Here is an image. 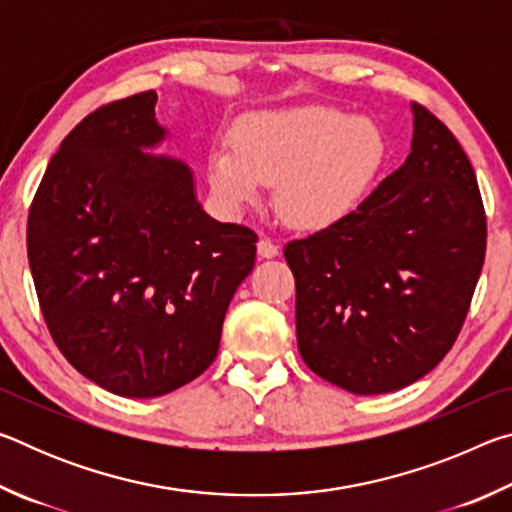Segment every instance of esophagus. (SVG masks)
Segmentation results:
<instances>
[{
    "mask_svg": "<svg viewBox=\"0 0 512 512\" xmlns=\"http://www.w3.org/2000/svg\"><path fill=\"white\" fill-rule=\"evenodd\" d=\"M257 255L262 259H273V257L280 255V248H277L268 237H262L257 241Z\"/></svg>",
    "mask_w": 512,
    "mask_h": 512,
    "instance_id": "1",
    "label": "esophagus"
}]
</instances>
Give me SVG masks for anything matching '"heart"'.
<instances>
[{
    "mask_svg": "<svg viewBox=\"0 0 512 512\" xmlns=\"http://www.w3.org/2000/svg\"><path fill=\"white\" fill-rule=\"evenodd\" d=\"M386 140L368 117L329 106L259 110L241 117L232 146L210 153V185L230 210L275 183V210L300 230L327 228L357 207L384 164Z\"/></svg>",
    "mask_w": 512,
    "mask_h": 512,
    "instance_id": "1",
    "label": "heart"
}]
</instances>
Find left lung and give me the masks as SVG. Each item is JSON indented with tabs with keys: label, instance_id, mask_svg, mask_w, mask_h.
<instances>
[{
	"label": "left lung",
	"instance_id": "obj_1",
	"mask_svg": "<svg viewBox=\"0 0 512 512\" xmlns=\"http://www.w3.org/2000/svg\"><path fill=\"white\" fill-rule=\"evenodd\" d=\"M406 160L357 210L284 257L296 277L298 350L354 395L400 391L452 348L485 257V214L461 144L411 103Z\"/></svg>",
	"mask_w": 512,
	"mask_h": 512
}]
</instances>
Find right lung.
<instances>
[{
    "instance_id": "obj_1",
    "label": "right lung",
    "mask_w": 512,
    "mask_h": 512,
    "mask_svg": "<svg viewBox=\"0 0 512 512\" xmlns=\"http://www.w3.org/2000/svg\"><path fill=\"white\" fill-rule=\"evenodd\" d=\"M158 94L94 110L51 158L27 250L58 350L121 397L167 395L210 368L225 311L255 266L257 235L219 223L169 140Z\"/></svg>"
}]
</instances>
